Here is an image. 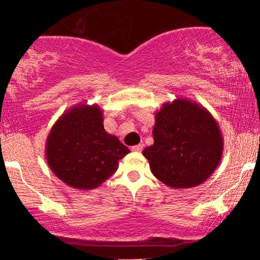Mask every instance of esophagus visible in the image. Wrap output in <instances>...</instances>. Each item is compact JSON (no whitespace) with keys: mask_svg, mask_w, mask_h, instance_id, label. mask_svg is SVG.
Returning <instances> with one entry per match:
<instances>
[{"mask_svg":"<svg viewBox=\"0 0 260 260\" xmlns=\"http://www.w3.org/2000/svg\"><path fill=\"white\" fill-rule=\"evenodd\" d=\"M131 150L135 151V152H141L143 150V144H137V145H134L133 148H131Z\"/></svg>","mask_w":260,"mask_h":260,"instance_id":"obj_1","label":"esophagus"}]
</instances>
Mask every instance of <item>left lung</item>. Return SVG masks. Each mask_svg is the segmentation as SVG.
<instances>
[{"label":"left lung","mask_w":260,"mask_h":260,"mask_svg":"<svg viewBox=\"0 0 260 260\" xmlns=\"http://www.w3.org/2000/svg\"><path fill=\"white\" fill-rule=\"evenodd\" d=\"M154 144L143 150L151 173L175 189L205 182L222 157L223 138L212 113L197 102L177 98L155 113Z\"/></svg>","instance_id":"left-lung-1"}]
</instances>
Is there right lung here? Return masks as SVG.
Instances as JSON below:
<instances>
[{
  "label": "right lung",
  "instance_id": "right-lung-1",
  "mask_svg": "<svg viewBox=\"0 0 260 260\" xmlns=\"http://www.w3.org/2000/svg\"><path fill=\"white\" fill-rule=\"evenodd\" d=\"M130 152L106 133L99 105L80 103L66 110L49 131L45 155L54 175L67 186L91 190L113 175Z\"/></svg>",
  "mask_w": 260,
  "mask_h": 260
}]
</instances>
